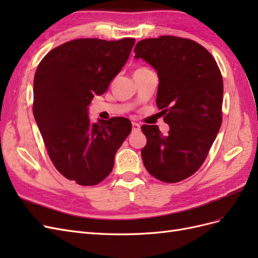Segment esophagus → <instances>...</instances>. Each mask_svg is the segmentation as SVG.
I'll list each match as a JSON object with an SVG mask.
<instances>
[{
  "mask_svg": "<svg viewBox=\"0 0 258 258\" xmlns=\"http://www.w3.org/2000/svg\"><path fill=\"white\" fill-rule=\"evenodd\" d=\"M139 130H140V124L137 123V122H132V131L137 132Z\"/></svg>",
  "mask_w": 258,
  "mask_h": 258,
  "instance_id": "1",
  "label": "esophagus"
}]
</instances>
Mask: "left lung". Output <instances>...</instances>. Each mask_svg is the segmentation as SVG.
<instances>
[{
	"mask_svg": "<svg viewBox=\"0 0 258 258\" xmlns=\"http://www.w3.org/2000/svg\"><path fill=\"white\" fill-rule=\"evenodd\" d=\"M135 53L157 72L156 103L170 127L167 136L155 124L141 127L147 139L141 151L144 166L162 182H179L201 167L221 128V71L212 54L188 38H146Z\"/></svg>",
	"mask_w": 258,
	"mask_h": 258,
	"instance_id": "1",
	"label": "left lung"
}]
</instances>
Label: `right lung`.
<instances>
[{
	"mask_svg": "<svg viewBox=\"0 0 258 258\" xmlns=\"http://www.w3.org/2000/svg\"><path fill=\"white\" fill-rule=\"evenodd\" d=\"M135 38H79L49 51L33 83V115L53 166L67 178L96 185L111 173L117 150L131 132L124 117L91 122L89 104L126 63Z\"/></svg>",
	"mask_w": 258,
	"mask_h": 258,
	"instance_id": "right-lung-1",
	"label": "right lung"
}]
</instances>
